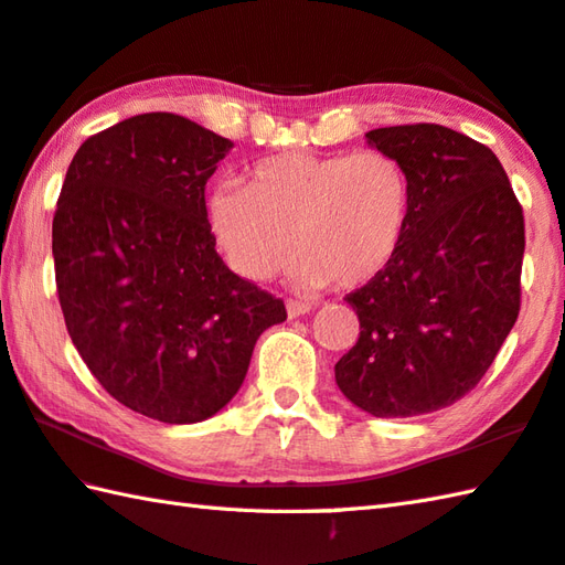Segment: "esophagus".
I'll return each mask as SVG.
<instances>
[{"mask_svg":"<svg viewBox=\"0 0 565 565\" xmlns=\"http://www.w3.org/2000/svg\"><path fill=\"white\" fill-rule=\"evenodd\" d=\"M286 313H289V318L306 316V313H311V303H303V301H286Z\"/></svg>","mask_w":565,"mask_h":565,"instance_id":"34e87169","label":"esophagus"}]
</instances>
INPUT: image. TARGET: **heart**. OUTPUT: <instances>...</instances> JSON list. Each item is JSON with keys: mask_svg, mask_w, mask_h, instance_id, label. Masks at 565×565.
Here are the masks:
<instances>
[{"mask_svg": "<svg viewBox=\"0 0 565 565\" xmlns=\"http://www.w3.org/2000/svg\"><path fill=\"white\" fill-rule=\"evenodd\" d=\"M414 201V175L394 153L286 151L254 166L247 188L220 183L205 220L230 269L249 281L274 279L296 249L303 289H360L399 257Z\"/></svg>", "mask_w": 565, "mask_h": 565, "instance_id": "b5f03b06", "label": "heart"}]
</instances>
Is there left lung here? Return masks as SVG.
Wrapping results in <instances>:
<instances>
[{
  "label": "left lung",
  "instance_id": "8db88e82",
  "mask_svg": "<svg viewBox=\"0 0 565 565\" xmlns=\"http://www.w3.org/2000/svg\"><path fill=\"white\" fill-rule=\"evenodd\" d=\"M414 175L399 257L345 296L360 338L335 364L348 399L377 418L430 414L490 370L522 306L524 213L500 159L440 125L367 131Z\"/></svg>",
  "mask_w": 565,
  "mask_h": 565
}]
</instances>
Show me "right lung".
<instances>
[{"mask_svg":"<svg viewBox=\"0 0 565 565\" xmlns=\"http://www.w3.org/2000/svg\"><path fill=\"white\" fill-rule=\"evenodd\" d=\"M232 141L171 113L129 117L83 141L53 215L65 328L87 370L163 424L217 414L245 382L281 298L227 269L205 183Z\"/></svg>","mask_w":565,"mask_h":565,"instance_id":"right-lung-1","label":"right lung"}]
</instances>
